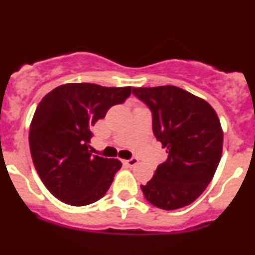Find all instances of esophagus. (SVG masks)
I'll return each instance as SVG.
<instances>
[{
  "mask_svg": "<svg viewBox=\"0 0 255 255\" xmlns=\"http://www.w3.org/2000/svg\"><path fill=\"white\" fill-rule=\"evenodd\" d=\"M124 162H125L126 164H129V166H135V164H136L139 162V159L136 158V157H131V158H130V159H125V161H124Z\"/></svg>",
  "mask_w": 255,
  "mask_h": 255,
  "instance_id": "obj_1",
  "label": "esophagus"
}]
</instances>
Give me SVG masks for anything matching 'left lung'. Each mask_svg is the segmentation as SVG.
<instances>
[{"label": "left lung", "instance_id": "left-lung-1", "mask_svg": "<svg viewBox=\"0 0 255 255\" xmlns=\"http://www.w3.org/2000/svg\"><path fill=\"white\" fill-rule=\"evenodd\" d=\"M152 112L153 134L168 153L152 180L141 185L157 208H182L199 197L220 163L224 132L209 103L173 85L132 88Z\"/></svg>", "mask_w": 255, "mask_h": 255}]
</instances>
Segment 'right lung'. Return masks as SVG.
<instances>
[{
  "label": "right lung",
  "instance_id": "obj_1",
  "mask_svg": "<svg viewBox=\"0 0 255 255\" xmlns=\"http://www.w3.org/2000/svg\"><path fill=\"white\" fill-rule=\"evenodd\" d=\"M130 94L131 87L71 83L55 88L40 101L30 124L29 145L35 170L53 197L80 207L107 193L121 162L92 154L91 126Z\"/></svg>",
  "mask_w": 255,
  "mask_h": 255
}]
</instances>
